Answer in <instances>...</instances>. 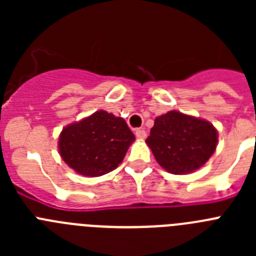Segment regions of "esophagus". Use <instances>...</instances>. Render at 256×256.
I'll return each instance as SVG.
<instances>
[{
    "mask_svg": "<svg viewBox=\"0 0 256 256\" xmlns=\"http://www.w3.org/2000/svg\"><path fill=\"white\" fill-rule=\"evenodd\" d=\"M136 137L140 140H144L146 138V130H141V128H140V130H136Z\"/></svg>",
    "mask_w": 256,
    "mask_h": 256,
    "instance_id": "esophagus-1",
    "label": "esophagus"
}]
</instances>
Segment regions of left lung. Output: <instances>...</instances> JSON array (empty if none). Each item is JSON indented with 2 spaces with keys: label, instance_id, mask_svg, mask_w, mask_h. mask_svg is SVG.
Listing matches in <instances>:
<instances>
[{
  "label": "left lung",
  "instance_id": "left-lung-1",
  "mask_svg": "<svg viewBox=\"0 0 256 256\" xmlns=\"http://www.w3.org/2000/svg\"><path fill=\"white\" fill-rule=\"evenodd\" d=\"M146 142L165 170L184 174L209 160L218 136L209 122L173 110L156 118Z\"/></svg>",
  "mask_w": 256,
  "mask_h": 256
}]
</instances>
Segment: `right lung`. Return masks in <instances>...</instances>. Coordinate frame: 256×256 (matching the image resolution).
I'll return each mask as SVG.
<instances>
[{
    "label": "right lung",
    "mask_w": 256,
    "mask_h": 256,
    "mask_svg": "<svg viewBox=\"0 0 256 256\" xmlns=\"http://www.w3.org/2000/svg\"><path fill=\"white\" fill-rule=\"evenodd\" d=\"M133 141L134 134L124 119L100 110L64 128L58 150L76 173L100 177L120 164Z\"/></svg>",
    "instance_id": "obj_1"
}]
</instances>
